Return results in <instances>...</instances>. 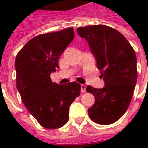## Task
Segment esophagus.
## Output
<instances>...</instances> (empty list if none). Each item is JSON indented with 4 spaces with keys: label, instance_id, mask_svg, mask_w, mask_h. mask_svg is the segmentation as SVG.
Listing matches in <instances>:
<instances>
[{
    "label": "esophagus",
    "instance_id": "34e87169",
    "mask_svg": "<svg viewBox=\"0 0 148 148\" xmlns=\"http://www.w3.org/2000/svg\"><path fill=\"white\" fill-rule=\"evenodd\" d=\"M86 86L85 85H81V92L83 93V92H86Z\"/></svg>",
    "mask_w": 148,
    "mask_h": 148
}]
</instances>
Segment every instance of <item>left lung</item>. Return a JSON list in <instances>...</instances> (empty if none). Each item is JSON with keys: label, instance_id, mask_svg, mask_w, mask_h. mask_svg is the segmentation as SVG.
I'll return each instance as SVG.
<instances>
[{"label": "left lung", "instance_id": "8db88e82", "mask_svg": "<svg viewBox=\"0 0 148 148\" xmlns=\"http://www.w3.org/2000/svg\"><path fill=\"white\" fill-rule=\"evenodd\" d=\"M77 33L88 42L106 84L102 88L87 86V92L95 99L88 115L99 125L113 124L132 101L138 78L135 52L120 32L108 26L79 27Z\"/></svg>", "mask_w": 148, "mask_h": 148}]
</instances>
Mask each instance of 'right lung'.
Listing matches in <instances>:
<instances>
[{
  "instance_id": "right-lung-1",
  "label": "right lung",
  "mask_w": 148,
  "mask_h": 148,
  "mask_svg": "<svg viewBox=\"0 0 148 148\" xmlns=\"http://www.w3.org/2000/svg\"><path fill=\"white\" fill-rule=\"evenodd\" d=\"M73 38V27L40 34L28 41L16 55L17 90L27 109L47 129L66 124L69 106L80 95L78 82L59 85L50 79V74L59 68L60 56Z\"/></svg>"
}]
</instances>
